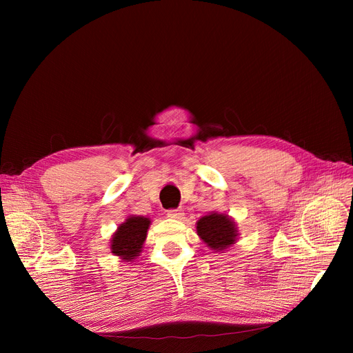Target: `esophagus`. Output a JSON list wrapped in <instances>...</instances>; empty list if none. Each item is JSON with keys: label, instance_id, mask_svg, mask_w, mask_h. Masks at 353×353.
<instances>
[{"label": "esophagus", "instance_id": "obj_1", "mask_svg": "<svg viewBox=\"0 0 353 353\" xmlns=\"http://www.w3.org/2000/svg\"><path fill=\"white\" fill-rule=\"evenodd\" d=\"M168 216L172 218V219H183L184 212L181 209H170V210H168Z\"/></svg>", "mask_w": 353, "mask_h": 353}]
</instances>
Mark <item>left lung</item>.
Wrapping results in <instances>:
<instances>
[{"mask_svg":"<svg viewBox=\"0 0 353 353\" xmlns=\"http://www.w3.org/2000/svg\"><path fill=\"white\" fill-rule=\"evenodd\" d=\"M197 234L212 250L223 252L237 241V225L228 215L209 213L197 221Z\"/></svg>","mask_w":353,"mask_h":353,"instance_id":"obj_1","label":"left lung"}]
</instances>
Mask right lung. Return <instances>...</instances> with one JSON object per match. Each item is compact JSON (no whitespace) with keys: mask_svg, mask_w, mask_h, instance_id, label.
Returning a JSON list of instances; mask_svg holds the SVG:
<instances>
[{"mask_svg":"<svg viewBox=\"0 0 353 353\" xmlns=\"http://www.w3.org/2000/svg\"><path fill=\"white\" fill-rule=\"evenodd\" d=\"M150 222L148 218L132 215L121 223L110 240L112 253L119 256L123 262H132L143 250Z\"/></svg>","mask_w":353,"mask_h":353,"instance_id":"add662e5","label":"right lung"}]
</instances>
